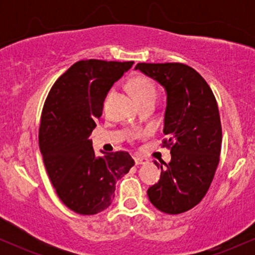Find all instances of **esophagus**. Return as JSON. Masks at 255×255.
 <instances>
[{"label": "esophagus", "mask_w": 255, "mask_h": 255, "mask_svg": "<svg viewBox=\"0 0 255 255\" xmlns=\"http://www.w3.org/2000/svg\"><path fill=\"white\" fill-rule=\"evenodd\" d=\"M134 162H135V165H141V164H146L148 160L145 159V158L140 157V156H136V157H134Z\"/></svg>", "instance_id": "obj_1"}]
</instances>
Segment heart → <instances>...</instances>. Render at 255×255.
Segmentation results:
<instances>
[{
	"label": "heart",
	"mask_w": 255,
	"mask_h": 255,
	"mask_svg": "<svg viewBox=\"0 0 255 255\" xmlns=\"http://www.w3.org/2000/svg\"><path fill=\"white\" fill-rule=\"evenodd\" d=\"M129 86L137 103L144 101H150V99L156 101V87H154V85L148 79L144 77H136L130 81Z\"/></svg>",
	"instance_id": "b5f03b06"
}]
</instances>
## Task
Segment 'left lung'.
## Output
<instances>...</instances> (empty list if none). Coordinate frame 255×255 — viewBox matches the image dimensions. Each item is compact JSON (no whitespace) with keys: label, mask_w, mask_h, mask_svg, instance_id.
I'll list each match as a JSON object with an SVG mask.
<instances>
[{"label":"left lung","mask_w":255,"mask_h":255,"mask_svg":"<svg viewBox=\"0 0 255 255\" xmlns=\"http://www.w3.org/2000/svg\"><path fill=\"white\" fill-rule=\"evenodd\" d=\"M135 69L159 83L166 92L163 146L171 160L160 166L159 181L147 191L159 211L178 215L205 197L219 163L222 126L218 105L205 79L183 63H137Z\"/></svg>","instance_id":"8db88e82"}]
</instances>
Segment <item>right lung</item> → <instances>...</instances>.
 Instances as JSON below:
<instances>
[{"instance_id": "right-lung-1", "label": "right lung", "mask_w": 255, "mask_h": 255, "mask_svg": "<svg viewBox=\"0 0 255 255\" xmlns=\"http://www.w3.org/2000/svg\"><path fill=\"white\" fill-rule=\"evenodd\" d=\"M133 63L79 61L52 85L44 103L39 127L44 165L58 198L79 215L108 209L116 182L134 165L125 151L96 157L90 140L108 92Z\"/></svg>"}]
</instances>
